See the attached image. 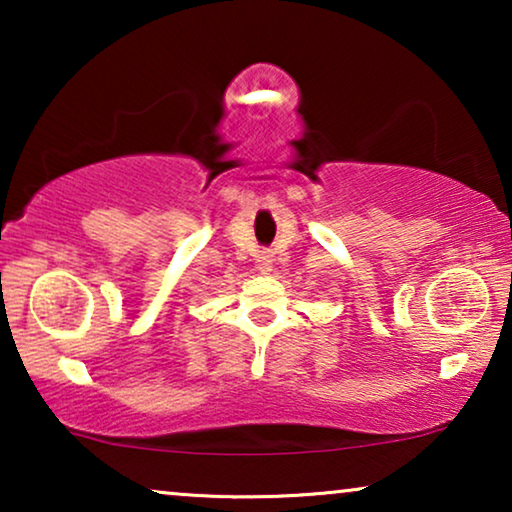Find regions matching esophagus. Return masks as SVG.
I'll return each mask as SVG.
<instances>
[{
  "label": "esophagus",
  "mask_w": 512,
  "mask_h": 512,
  "mask_svg": "<svg viewBox=\"0 0 512 512\" xmlns=\"http://www.w3.org/2000/svg\"><path fill=\"white\" fill-rule=\"evenodd\" d=\"M256 265H258V270L263 272V275H268V272L272 270V254H270V251H261V254L256 256Z\"/></svg>",
  "instance_id": "obj_1"
}]
</instances>
